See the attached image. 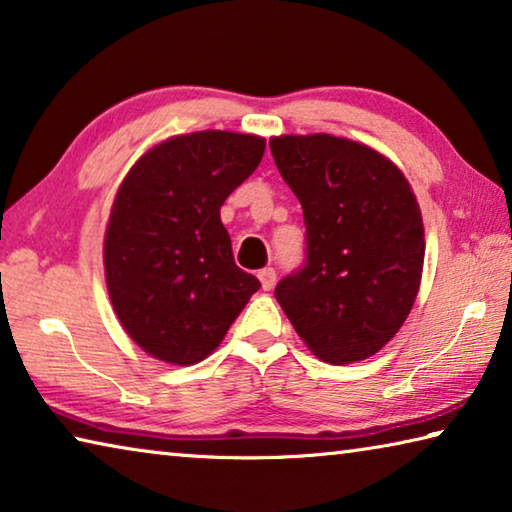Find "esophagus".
Returning a JSON list of instances; mask_svg holds the SVG:
<instances>
[{
    "label": "esophagus",
    "mask_w": 512,
    "mask_h": 512,
    "mask_svg": "<svg viewBox=\"0 0 512 512\" xmlns=\"http://www.w3.org/2000/svg\"><path fill=\"white\" fill-rule=\"evenodd\" d=\"M257 277H259V282H262L264 291H271L275 287V282H277V273H275V268H271V266L262 268V271L257 273Z\"/></svg>",
    "instance_id": "obj_1"
}]
</instances>
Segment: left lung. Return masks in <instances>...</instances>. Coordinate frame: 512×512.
<instances>
[{
  "label": "left lung",
  "instance_id": "left-lung-1",
  "mask_svg": "<svg viewBox=\"0 0 512 512\" xmlns=\"http://www.w3.org/2000/svg\"><path fill=\"white\" fill-rule=\"evenodd\" d=\"M268 144L307 225L305 266L280 280L275 298L316 357L336 366L368 359L397 334L420 289L424 228L409 180L343 137Z\"/></svg>",
  "mask_w": 512,
  "mask_h": 512
}]
</instances>
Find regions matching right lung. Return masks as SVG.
<instances>
[{
    "instance_id": "right-lung-1",
    "label": "right lung",
    "mask_w": 512,
    "mask_h": 512,
    "mask_svg": "<svg viewBox=\"0 0 512 512\" xmlns=\"http://www.w3.org/2000/svg\"><path fill=\"white\" fill-rule=\"evenodd\" d=\"M264 149L257 135H176L146 151L121 183L103 266L121 327L151 357L203 361L262 287L235 264L221 205Z\"/></svg>"
}]
</instances>
